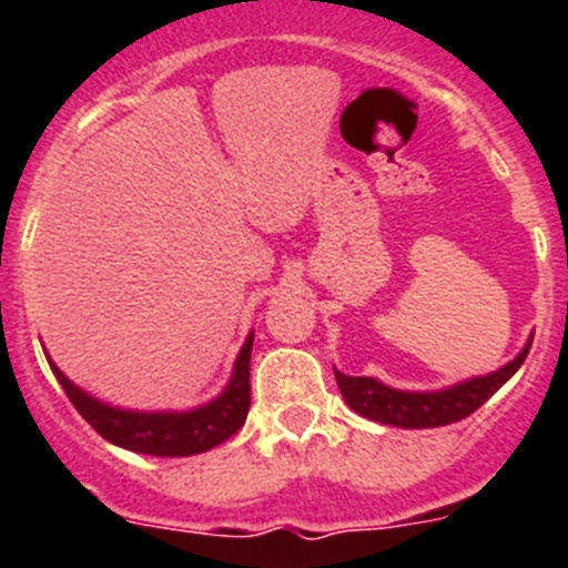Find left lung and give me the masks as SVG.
<instances>
[{
  "label": "left lung",
  "instance_id": "left-lung-1",
  "mask_svg": "<svg viewBox=\"0 0 568 568\" xmlns=\"http://www.w3.org/2000/svg\"><path fill=\"white\" fill-rule=\"evenodd\" d=\"M531 346V335L526 346L515 355V361L504 364L489 375H475L460 384L444 386V389H429V393H409V389H395V386L381 384L378 378L366 375H344L335 369V381L344 395L346 406L369 420H378L386 426H400V429H429V426H446L455 420H464L478 406H484L500 386L518 373Z\"/></svg>",
  "mask_w": 568,
  "mask_h": 568
}]
</instances>
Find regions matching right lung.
<instances>
[{"label":"right lung","instance_id":"right-lung-1","mask_svg":"<svg viewBox=\"0 0 568 568\" xmlns=\"http://www.w3.org/2000/svg\"><path fill=\"white\" fill-rule=\"evenodd\" d=\"M250 353H253V333L247 335L244 346L239 349V358L233 364L227 386L215 395L213 400L193 409H159V413H144V409H122L110 406L104 400L93 398L77 386L68 375L59 369L50 355V369L68 393L70 404L77 406L79 415L88 420L104 440L130 449V453L155 455V458H187V455L207 453L213 446L224 444L230 435H235L244 426L250 413Z\"/></svg>","mask_w":568,"mask_h":568}]
</instances>
